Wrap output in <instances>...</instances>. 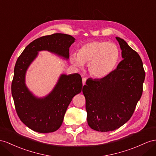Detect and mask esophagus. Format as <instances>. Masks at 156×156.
Instances as JSON below:
<instances>
[{
  "label": "esophagus",
  "instance_id": "esophagus-1",
  "mask_svg": "<svg viewBox=\"0 0 156 156\" xmlns=\"http://www.w3.org/2000/svg\"><path fill=\"white\" fill-rule=\"evenodd\" d=\"M86 78H82V83H83V85H85L86 84Z\"/></svg>",
  "mask_w": 156,
  "mask_h": 156
}]
</instances>
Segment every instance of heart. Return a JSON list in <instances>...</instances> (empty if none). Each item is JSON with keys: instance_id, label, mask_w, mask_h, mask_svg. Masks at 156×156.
Segmentation results:
<instances>
[{"instance_id": "1", "label": "heart", "mask_w": 156, "mask_h": 156, "mask_svg": "<svg viewBox=\"0 0 156 156\" xmlns=\"http://www.w3.org/2000/svg\"><path fill=\"white\" fill-rule=\"evenodd\" d=\"M119 50L113 43L93 40L80 47L78 53L71 55V61L75 66L81 67L88 62L90 74L97 78L109 75L117 65Z\"/></svg>"}]
</instances>
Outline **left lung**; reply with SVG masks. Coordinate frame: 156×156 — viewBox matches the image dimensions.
<instances>
[{"mask_svg":"<svg viewBox=\"0 0 156 156\" xmlns=\"http://www.w3.org/2000/svg\"><path fill=\"white\" fill-rule=\"evenodd\" d=\"M116 39L123 59L107 76L87 79L82 90L87 123L97 131L115 130L125 124L143 91L145 72L140 57L125 40Z\"/></svg>","mask_w":156,"mask_h":156,"instance_id":"1","label":"left lung"}]
</instances>
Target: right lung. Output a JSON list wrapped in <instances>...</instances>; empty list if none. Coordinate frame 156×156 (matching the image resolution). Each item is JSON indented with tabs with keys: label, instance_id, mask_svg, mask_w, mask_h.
<instances>
[{
	"label": "right lung",
	"instance_id": "1",
	"mask_svg": "<svg viewBox=\"0 0 156 156\" xmlns=\"http://www.w3.org/2000/svg\"><path fill=\"white\" fill-rule=\"evenodd\" d=\"M74 41L73 36L64 34L37 38L25 48L16 62L11 86L15 109L21 121L37 133H53L61 127L72 99L81 92L82 77L78 73L62 74L47 97L37 98L26 86V72L40 51L47 50L69 58V48Z\"/></svg>",
	"mask_w": 156,
	"mask_h": 156
}]
</instances>
